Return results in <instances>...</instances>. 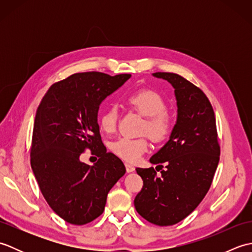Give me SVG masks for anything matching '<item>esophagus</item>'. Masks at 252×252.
I'll use <instances>...</instances> for the list:
<instances>
[{
  "label": "esophagus",
  "mask_w": 252,
  "mask_h": 252,
  "mask_svg": "<svg viewBox=\"0 0 252 252\" xmlns=\"http://www.w3.org/2000/svg\"><path fill=\"white\" fill-rule=\"evenodd\" d=\"M126 172L127 173H131V172H133V171L135 170L134 165H132L130 163H126Z\"/></svg>",
  "instance_id": "34e87169"
}]
</instances>
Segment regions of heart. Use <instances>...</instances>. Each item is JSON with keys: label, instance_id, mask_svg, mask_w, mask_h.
<instances>
[{"label": "heart", "instance_id": "1", "mask_svg": "<svg viewBox=\"0 0 252 252\" xmlns=\"http://www.w3.org/2000/svg\"><path fill=\"white\" fill-rule=\"evenodd\" d=\"M126 103L132 109L147 118L144 132L148 133L154 141L167 140L172 133L173 120L167 111V101L157 91L151 89L135 91L127 96ZM118 118L119 111L117 107L109 106L99 117L100 130L107 134L114 133L117 129ZM147 149L148 141L145 137H120L111 144V151L115 155L129 162L137 161Z\"/></svg>", "mask_w": 252, "mask_h": 252}]
</instances>
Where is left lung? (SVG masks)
Segmentation results:
<instances>
[{
	"label": "left lung",
	"mask_w": 252,
	"mask_h": 252,
	"mask_svg": "<svg viewBox=\"0 0 252 252\" xmlns=\"http://www.w3.org/2000/svg\"><path fill=\"white\" fill-rule=\"evenodd\" d=\"M153 76L172 84L178 118L169 141L149 159L157 167L167 164L162 176L158 178L154 168H136L143 187L134 206L148 222L168 226L189 216L206 196L220 160V145L215 111L206 94L176 73Z\"/></svg>",
	"instance_id": "1"
}]
</instances>
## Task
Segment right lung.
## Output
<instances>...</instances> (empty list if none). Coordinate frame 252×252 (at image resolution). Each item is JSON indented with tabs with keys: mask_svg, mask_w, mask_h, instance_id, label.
Instances as JSON below:
<instances>
[{
	"mask_svg": "<svg viewBox=\"0 0 252 252\" xmlns=\"http://www.w3.org/2000/svg\"><path fill=\"white\" fill-rule=\"evenodd\" d=\"M130 78L74 73L53 84L37 107L31 168L47 203L68 223L83 225L98 218L111 187L126 173L101 142L97 114L101 101ZM85 149L99 157L93 166L79 160Z\"/></svg>",
	"mask_w": 252,
	"mask_h": 252,
	"instance_id": "add662e5",
	"label": "right lung"
}]
</instances>
